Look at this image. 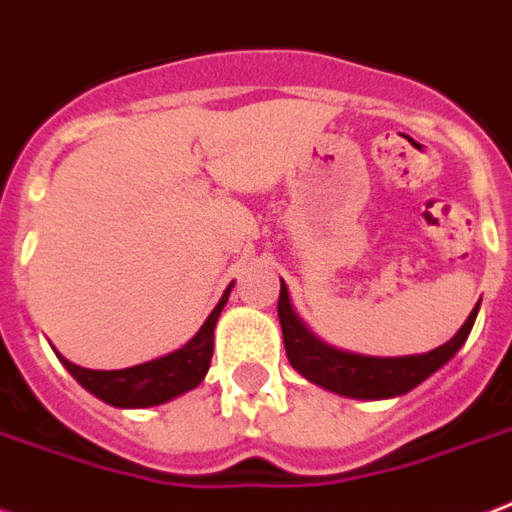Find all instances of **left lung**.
Wrapping results in <instances>:
<instances>
[{"label":"left lung","instance_id":"obj_1","mask_svg":"<svg viewBox=\"0 0 512 512\" xmlns=\"http://www.w3.org/2000/svg\"><path fill=\"white\" fill-rule=\"evenodd\" d=\"M276 308H279L284 349H287L292 368L300 370L308 381L325 386L330 392L360 397V400H381V397H397L411 392L413 386H419L424 378L432 376L440 365H446L456 351L462 349V343L467 341V335L475 325V317H478V306H475L462 330L438 349L416 354V357H392V360L386 357L384 360V357L346 354V351L333 349V346L314 338L306 330V325L295 317L284 282Z\"/></svg>","mask_w":512,"mask_h":512}]
</instances>
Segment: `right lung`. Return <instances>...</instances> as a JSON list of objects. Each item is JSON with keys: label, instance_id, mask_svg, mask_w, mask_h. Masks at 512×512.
Here are the masks:
<instances>
[{"label": "right lung", "instance_id": "obj_1", "mask_svg": "<svg viewBox=\"0 0 512 512\" xmlns=\"http://www.w3.org/2000/svg\"><path fill=\"white\" fill-rule=\"evenodd\" d=\"M230 287L225 290L220 303L214 306L204 327L182 349L171 351L161 360L144 362V365H134V368L126 370H88L80 368V365H72L64 357H61V362L88 392H93L99 400L109 405H117V408H150V405L166 403L171 397L182 395L187 389H195L204 381L214 351V325H217V317H220L222 306L228 300Z\"/></svg>", "mask_w": 512, "mask_h": 512}]
</instances>
